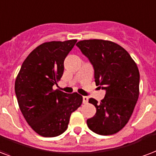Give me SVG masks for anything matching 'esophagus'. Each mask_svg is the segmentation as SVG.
<instances>
[{
    "instance_id": "34e87169",
    "label": "esophagus",
    "mask_w": 156,
    "mask_h": 156,
    "mask_svg": "<svg viewBox=\"0 0 156 156\" xmlns=\"http://www.w3.org/2000/svg\"><path fill=\"white\" fill-rule=\"evenodd\" d=\"M83 104H87V103L88 102V97H83Z\"/></svg>"
}]
</instances>
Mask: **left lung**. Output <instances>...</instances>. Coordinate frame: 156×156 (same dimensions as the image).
Listing matches in <instances>:
<instances>
[{
	"mask_svg": "<svg viewBox=\"0 0 156 156\" xmlns=\"http://www.w3.org/2000/svg\"><path fill=\"white\" fill-rule=\"evenodd\" d=\"M76 46L93 66L96 84L105 90L101 102L89 99L97 113L87 120V126L99 135L116 133L127 124L138 99V68L128 52L113 41L83 40Z\"/></svg>",
	"mask_w": 156,
	"mask_h": 156,
	"instance_id": "obj_1",
	"label": "left lung"
}]
</instances>
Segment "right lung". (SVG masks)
Instances as JSON below:
<instances>
[{
  "label": "right lung",
  "mask_w": 156,
  "mask_h": 156,
  "mask_svg": "<svg viewBox=\"0 0 156 156\" xmlns=\"http://www.w3.org/2000/svg\"><path fill=\"white\" fill-rule=\"evenodd\" d=\"M77 40L44 42L23 63L15 83L19 106L30 127L40 136L53 137L68 128L71 114L83 97L54 90L64 73V61Z\"/></svg>",
  "instance_id": "obj_1"
}]
</instances>
